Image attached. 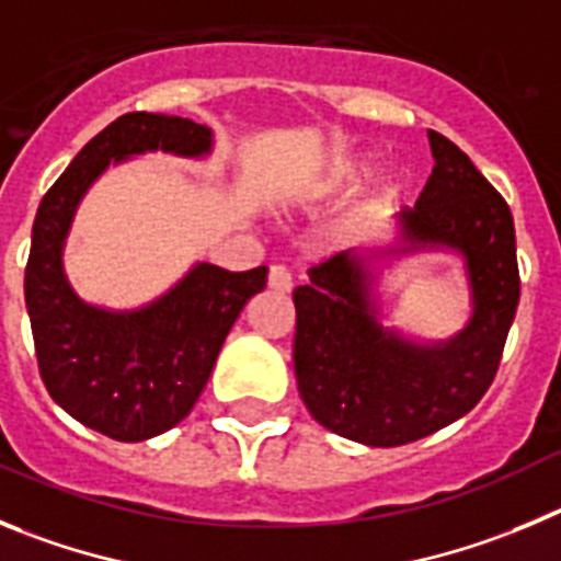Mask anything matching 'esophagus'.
I'll use <instances>...</instances> for the list:
<instances>
[{"mask_svg":"<svg viewBox=\"0 0 561 561\" xmlns=\"http://www.w3.org/2000/svg\"><path fill=\"white\" fill-rule=\"evenodd\" d=\"M268 285H271V290L290 293V290H293V276H290V268H287V265H271Z\"/></svg>","mask_w":561,"mask_h":561,"instance_id":"34e87169","label":"esophagus"}]
</instances>
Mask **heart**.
<instances>
[{"mask_svg": "<svg viewBox=\"0 0 561 561\" xmlns=\"http://www.w3.org/2000/svg\"><path fill=\"white\" fill-rule=\"evenodd\" d=\"M371 168H375V156H368V153L352 156V159H343L341 164L332 170L330 186H337V190H343V186L357 184V181L366 179V175L371 173ZM393 186H397V179H388V190H393Z\"/></svg>", "mask_w": 561, "mask_h": 561, "instance_id": "b5f03b06", "label": "heart"}]
</instances>
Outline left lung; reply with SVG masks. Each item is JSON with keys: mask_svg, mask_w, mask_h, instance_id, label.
Wrapping results in <instances>:
<instances>
[{"mask_svg": "<svg viewBox=\"0 0 561 561\" xmlns=\"http://www.w3.org/2000/svg\"><path fill=\"white\" fill-rule=\"evenodd\" d=\"M433 168L393 243L341 251L293 290V366L318 425L366 447H400L442 431L492 386L519 301L514 220L503 195L447 136L427 130ZM422 250H453L470 285L468 324L444 342H416L381 324V271Z\"/></svg>", "mask_w": 561, "mask_h": 561, "instance_id": "obj_1", "label": "left lung"}]
</instances>
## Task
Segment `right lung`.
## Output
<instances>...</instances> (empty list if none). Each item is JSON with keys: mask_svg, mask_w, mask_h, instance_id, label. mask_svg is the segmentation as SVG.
Wrapping results in <instances>:
<instances>
[{"mask_svg": "<svg viewBox=\"0 0 561 561\" xmlns=\"http://www.w3.org/2000/svg\"><path fill=\"white\" fill-rule=\"evenodd\" d=\"M204 159L211 130L170 114L134 111L100 130L42 198L33 224L24 301L49 397L80 425L117 442H145L193 411L226 335L268 268L231 274L195 262L168 293L134 310L83 301L64 271V245L89 186L145 153Z\"/></svg>", "mask_w": 561, "mask_h": 561, "instance_id": "1", "label": "right lung"}]
</instances>
